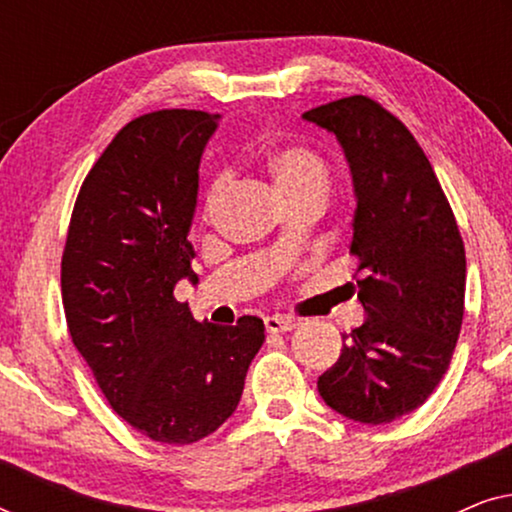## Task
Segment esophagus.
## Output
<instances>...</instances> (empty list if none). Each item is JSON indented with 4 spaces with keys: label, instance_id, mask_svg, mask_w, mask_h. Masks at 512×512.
<instances>
[{
    "label": "esophagus",
    "instance_id": "obj_1",
    "mask_svg": "<svg viewBox=\"0 0 512 512\" xmlns=\"http://www.w3.org/2000/svg\"><path fill=\"white\" fill-rule=\"evenodd\" d=\"M265 328L268 333H289L296 328V321L289 317H265Z\"/></svg>",
    "mask_w": 512,
    "mask_h": 512
}]
</instances>
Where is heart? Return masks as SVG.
<instances>
[{"label":"heart","instance_id":"1","mask_svg":"<svg viewBox=\"0 0 512 512\" xmlns=\"http://www.w3.org/2000/svg\"><path fill=\"white\" fill-rule=\"evenodd\" d=\"M268 172L272 181H275L277 191L282 198H291V195L300 193H326L328 186V170L317 153L300 149V146H284V149L272 151L268 156ZM223 188H226V179L219 177L209 186L205 198V212L209 214L221 200Z\"/></svg>","mask_w":512,"mask_h":512}]
</instances>
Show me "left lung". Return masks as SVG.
<instances>
[{
    "label": "left lung",
    "instance_id": "8db88e82",
    "mask_svg": "<svg viewBox=\"0 0 512 512\" xmlns=\"http://www.w3.org/2000/svg\"><path fill=\"white\" fill-rule=\"evenodd\" d=\"M338 139L356 212L359 300L366 319L345 335L317 389L361 424L417 410L443 380L464 319L466 254L436 172L410 130L363 95L303 114Z\"/></svg>",
    "mask_w": 512,
    "mask_h": 512
}]
</instances>
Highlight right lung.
I'll return each instance as SVG.
<instances>
[{"label": "right lung", "instance_id": "obj_1", "mask_svg": "<svg viewBox=\"0 0 512 512\" xmlns=\"http://www.w3.org/2000/svg\"><path fill=\"white\" fill-rule=\"evenodd\" d=\"M219 118L163 109L125 125L83 181L62 254L74 347L111 408L165 445H191L233 415L265 340L258 317L200 324L174 298L181 279L198 284L188 230Z\"/></svg>", "mask_w": 512, "mask_h": 512}]
</instances>
